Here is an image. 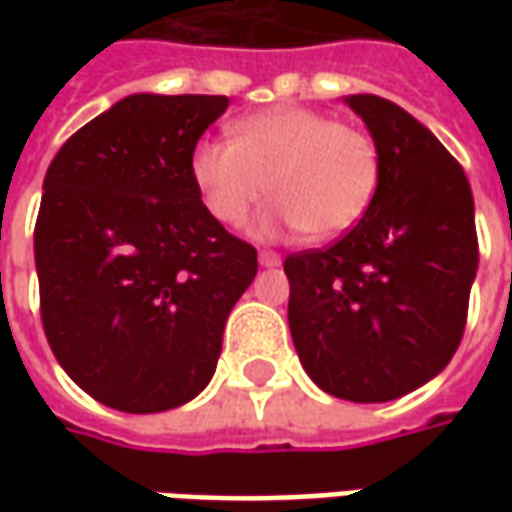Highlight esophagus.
Listing matches in <instances>:
<instances>
[{
    "mask_svg": "<svg viewBox=\"0 0 512 512\" xmlns=\"http://www.w3.org/2000/svg\"><path fill=\"white\" fill-rule=\"evenodd\" d=\"M259 265H265V267L282 265V253H276V250H262V253H259Z\"/></svg>",
    "mask_w": 512,
    "mask_h": 512,
    "instance_id": "obj_1",
    "label": "esophagus"
}]
</instances>
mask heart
<instances>
[{
  "instance_id": "b5f03b06",
  "label": "heart",
  "mask_w": 512,
  "mask_h": 512,
  "mask_svg": "<svg viewBox=\"0 0 512 512\" xmlns=\"http://www.w3.org/2000/svg\"><path fill=\"white\" fill-rule=\"evenodd\" d=\"M190 173L219 225H247L270 193L279 205L270 227L333 239L373 202L382 156L364 128L336 122L322 110L285 105L239 119L230 142L196 145Z\"/></svg>"
}]
</instances>
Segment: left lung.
Instances as JSON below:
<instances>
[{
  "label": "left lung",
  "instance_id": "1",
  "mask_svg": "<svg viewBox=\"0 0 512 512\" xmlns=\"http://www.w3.org/2000/svg\"><path fill=\"white\" fill-rule=\"evenodd\" d=\"M344 102L379 145V187L342 239L287 256V322L325 393L390 402L442 373L462 342L479 267L473 193L407 110L370 93Z\"/></svg>",
  "mask_w": 512,
  "mask_h": 512
}]
</instances>
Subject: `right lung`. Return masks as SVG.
<instances>
[{
	"label": "right lung",
	"mask_w": 512,
	"mask_h": 512,
	"mask_svg": "<svg viewBox=\"0 0 512 512\" xmlns=\"http://www.w3.org/2000/svg\"><path fill=\"white\" fill-rule=\"evenodd\" d=\"M227 96L133 93L53 156L33 230L56 362L96 402L162 413L210 382L256 247L202 205L196 142Z\"/></svg>",
	"instance_id": "add662e5"
}]
</instances>
